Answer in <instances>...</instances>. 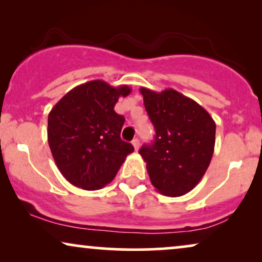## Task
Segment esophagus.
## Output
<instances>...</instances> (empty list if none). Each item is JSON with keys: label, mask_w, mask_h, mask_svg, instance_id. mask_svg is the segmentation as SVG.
Wrapping results in <instances>:
<instances>
[{"label": "esophagus", "mask_w": 262, "mask_h": 262, "mask_svg": "<svg viewBox=\"0 0 262 262\" xmlns=\"http://www.w3.org/2000/svg\"><path fill=\"white\" fill-rule=\"evenodd\" d=\"M132 145H134L135 150H138L139 149V139L138 138H135L134 141H132Z\"/></svg>", "instance_id": "obj_1"}]
</instances>
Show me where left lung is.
<instances>
[{"label": "left lung", "instance_id": "obj_1", "mask_svg": "<svg viewBox=\"0 0 262 262\" xmlns=\"http://www.w3.org/2000/svg\"><path fill=\"white\" fill-rule=\"evenodd\" d=\"M139 92L156 131L152 144L139 149L150 181L164 195H184L199 184L209 167L216 124L199 103L174 89L157 93L142 87Z\"/></svg>", "mask_w": 262, "mask_h": 262}]
</instances>
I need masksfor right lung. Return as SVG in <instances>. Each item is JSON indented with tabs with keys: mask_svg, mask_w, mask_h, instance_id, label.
I'll return each instance as SVG.
<instances>
[{
	"mask_svg": "<svg viewBox=\"0 0 262 262\" xmlns=\"http://www.w3.org/2000/svg\"><path fill=\"white\" fill-rule=\"evenodd\" d=\"M131 93L102 80L77 85L49 113L48 141L53 160L71 185L96 191L110 184L134 146L120 138L125 118L114 106Z\"/></svg>",
	"mask_w": 262,
	"mask_h": 262,
	"instance_id": "right-lung-1",
	"label": "right lung"
}]
</instances>
